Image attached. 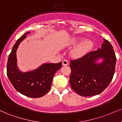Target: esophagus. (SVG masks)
Returning a JSON list of instances; mask_svg holds the SVG:
<instances>
[{
	"mask_svg": "<svg viewBox=\"0 0 122 122\" xmlns=\"http://www.w3.org/2000/svg\"><path fill=\"white\" fill-rule=\"evenodd\" d=\"M68 65V61L66 60H62V65L64 66H66Z\"/></svg>",
	"mask_w": 122,
	"mask_h": 122,
	"instance_id": "esophagus-1",
	"label": "esophagus"
}]
</instances>
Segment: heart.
<instances>
[{
  "mask_svg": "<svg viewBox=\"0 0 122 122\" xmlns=\"http://www.w3.org/2000/svg\"><path fill=\"white\" fill-rule=\"evenodd\" d=\"M80 43L72 50L73 56L79 58L83 57L92 49L93 42L91 40H85L81 37H76L70 41L69 43L71 45H75Z\"/></svg>",
  "mask_w": 122,
  "mask_h": 122,
  "instance_id": "obj_1",
  "label": "heart"
}]
</instances>
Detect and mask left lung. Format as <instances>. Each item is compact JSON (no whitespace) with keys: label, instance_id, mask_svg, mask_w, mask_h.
<instances>
[{"label":"left lung","instance_id":"obj_1","mask_svg":"<svg viewBox=\"0 0 122 122\" xmlns=\"http://www.w3.org/2000/svg\"><path fill=\"white\" fill-rule=\"evenodd\" d=\"M100 59L102 61L97 63ZM116 62L112 46L104 38L101 49L71 60L69 79L71 88L77 94L85 97L100 94L112 79Z\"/></svg>","mask_w":122,"mask_h":122}]
</instances>
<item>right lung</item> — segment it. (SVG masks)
Instances as JSON below:
<instances>
[{"instance_id":"add662e5","label":"right lung","mask_w":122,"mask_h":122,"mask_svg":"<svg viewBox=\"0 0 122 122\" xmlns=\"http://www.w3.org/2000/svg\"><path fill=\"white\" fill-rule=\"evenodd\" d=\"M25 33L16 41L8 56L7 64V75L15 89L30 97H41L48 92L51 88L54 74L62 66V62L57 64L45 63L37 69L22 72L18 69L16 50L19 44L26 38Z\"/></svg>"}]
</instances>
